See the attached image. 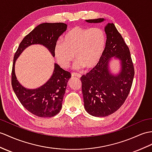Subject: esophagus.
<instances>
[{"mask_svg":"<svg viewBox=\"0 0 152 152\" xmlns=\"http://www.w3.org/2000/svg\"><path fill=\"white\" fill-rule=\"evenodd\" d=\"M72 77H78V78L81 77V75L80 73H75V72L72 73Z\"/></svg>","mask_w":152,"mask_h":152,"instance_id":"1","label":"esophagus"}]
</instances>
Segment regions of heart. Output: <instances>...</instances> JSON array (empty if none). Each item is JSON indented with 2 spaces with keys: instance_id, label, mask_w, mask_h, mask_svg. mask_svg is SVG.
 Instances as JSON below:
<instances>
[{
  "instance_id": "heart-1",
  "label": "heart",
  "mask_w": 152,
  "mask_h": 152,
  "mask_svg": "<svg viewBox=\"0 0 152 152\" xmlns=\"http://www.w3.org/2000/svg\"><path fill=\"white\" fill-rule=\"evenodd\" d=\"M106 42V33L102 29L75 26L66 33L64 42L58 40L56 42L54 54L62 68H67L75 58L76 68L90 69L99 62Z\"/></svg>"
}]
</instances>
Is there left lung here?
Listing matches in <instances>:
<instances>
[{
	"mask_svg": "<svg viewBox=\"0 0 152 152\" xmlns=\"http://www.w3.org/2000/svg\"><path fill=\"white\" fill-rule=\"evenodd\" d=\"M103 20L104 18L86 20L90 23ZM104 30L107 39L101 59L80 78L85 110L95 117L110 115L121 108L130 91L135 74L129 48L114 24L108 23ZM112 56L121 62V71L115 76L108 71V63Z\"/></svg>",
	"mask_w": 152,
	"mask_h": 152,
	"instance_id": "1",
	"label": "left lung"
}]
</instances>
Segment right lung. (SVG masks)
I'll return each mask as SVG.
<instances>
[{
  "mask_svg": "<svg viewBox=\"0 0 152 152\" xmlns=\"http://www.w3.org/2000/svg\"><path fill=\"white\" fill-rule=\"evenodd\" d=\"M66 29L67 24L62 23L40 24L25 37L15 53L12 72L13 90L22 105L36 116L51 117L59 113L71 73L55 64L53 75L45 84L35 90H28L17 80L15 63L26 48L35 44H42L55 57V44Z\"/></svg>",
  "mask_w": 152,
  "mask_h": 152,
  "instance_id": "obj_1",
  "label": "right lung"
}]
</instances>
